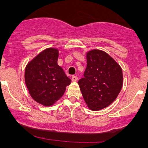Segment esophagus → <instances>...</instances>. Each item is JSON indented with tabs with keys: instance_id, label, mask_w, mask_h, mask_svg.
I'll use <instances>...</instances> for the list:
<instances>
[{
	"instance_id": "obj_1",
	"label": "esophagus",
	"mask_w": 148,
	"mask_h": 148,
	"mask_svg": "<svg viewBox=\"0 0 148 148\" xmlns=\"http://www.w3.org/2000/svg\"><path fill=\"white\" fill-rule=\"evenodd\" d=\"M71 79L73 82H76V81H77V77L75 75H73Z\"/></svg>"
}]
</instances>
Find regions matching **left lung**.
Returning a JSON list of instances; mask_svg holds the SVG:
<instances>
[{"label":"left lung","instance_id":"left-lung-1","mask_svg":"<svg viewBox=\"0 0 148 148\" xmlns=\"http://www.w3.org/2000/svg\"><path fill=\"white\" fill-rule=\"evenodd\" d=\"M84 77L78 81L83 98L92 110L109 106L118 96L123 86V72L106 52L93 50L87 53Z\"/></svg>","mask_w":148,"mask_h":148}]
</instances>
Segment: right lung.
Returning <instances> with one entry per match:
<instances>
[{
	"label": "right lung",
	"mask_w": 148,
	"mask_h": 148,
	"mask_svg": "<svg viewBox=\"0 0 148 148\" xmlns=\"http://www.w3.org/2000/svg\"><path fill=\"white\" fill-rule=\"evenodd\" d=\"M58 50L48 48L27 64L25 82L29 94L44 106H51L63 96L71 79L57 63Z\"/></svg>",
	"instance_id": "add662e5"
}]
</instances>
